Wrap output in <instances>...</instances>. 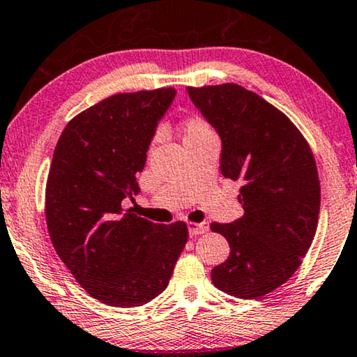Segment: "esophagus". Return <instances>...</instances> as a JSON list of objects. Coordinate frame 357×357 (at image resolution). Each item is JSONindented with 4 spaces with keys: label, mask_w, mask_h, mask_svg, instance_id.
I'll use <instances>...</instances> for the list:
<instances>
[{
    "label": "esophagus",
    "mask_w": 357,
    "mask_h": 357,
    "mask_svg": "<svg viewBox=\"0 0 357 357\" xmlns=\"http://www.w3.org/2000/svg\"><path fill=\"white\" fill-rule=\"evenodd\" d=\"M188 231L191 236H196V235H202V234H207L208 231V223L207 222H201V223H189L188 225Z\"/></svg>",
    "instance_id": "34e87169"
}]
</instances>
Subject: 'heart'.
<instances>
[{
  "mask_svg": "<svg viewBox=\"0 0 357 357\" xmlns=\"http://www.w3.org/2000/svg\"><path fill=\"white\" fill-rule=\"evenodd\" d=\"M183 130H184V142H189V140L199 139V137L212 134L211 127H208L201 117L188 119V121L184 122Z\"/></svg>",
  "mask_w": 357,
  "mask_h": 357,
  "instance_id": "heart-1",
  "label": "heart"
}]
</instances>
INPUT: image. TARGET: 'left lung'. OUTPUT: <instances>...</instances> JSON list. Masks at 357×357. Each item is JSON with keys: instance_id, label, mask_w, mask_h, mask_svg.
<instances>
[{"instance_id": "left-lung-1", "label": "left lung", "mask_w": 357, "mask_h": 357, "mask_svg": "<svg viewBox=\"0 0 357 357\" xmlns=\"http://www.w3.org/2000/svg\"><path fill=\"white\" fill-rule=\"evenodd\" d=\"M194 106L222 140L223 178L243 181V217L211 225L230 245L212 282L238 298L273 292L310 248L320 212V181L310 146L268 101L238 84L188 88Z\"/></svg>"}]
</instances>
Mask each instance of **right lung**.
I'll return each mask as SVG.
<instances>
[{"mask_svg":"<svg viewBox=\"0 0 357 357\" xmlns=\"http://www.w3.org/2000/svg\"><path fill=\"white\" fill-rule=\"evenodd\" d=\"M174 88L114 94L71 119L56 142L45 218L60 259L89 296L140 307L168 286L188 241L184 222L156 225L122 211Z\"/></svg>","mask_w":357,"mask_h":357,"instance_id":"1","label":"right lung"}]
</instances>
